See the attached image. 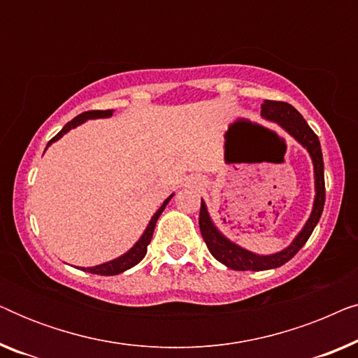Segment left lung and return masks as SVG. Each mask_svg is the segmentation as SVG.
<instances>
[{
    "label": "left lung",
    "instance_id": "left-lung-1",
    "mask_svg": "<svg viewBox=\"0 0 358 358\" xmlns=\"http://www.w3.org/2000/svg\"><path fill=\"white\" fill-rule=\"evenodd\" d=\"M261 115L266 120L277 124L282 130H285L292 138H295L308 151L313 163V174H315V200H313V208L306 223L303 224V228L287 248L272 254H257L249 251L246 248H241L239 244L224 236L217 224H215L212 217H210L207 203L202 199L199 227L203 241L207 244L208 251L212 252V256L218 262L224 264L228 268H233V271H268V268L283 266L305 246L308 238L311 236L313 229L320 222L322 208H324V163H322L320 138L310 129V125L306 124V120L303 119L300 112L292 104H288V102L266 99L261 106Z\"/></svg>",
    "mask_w": 358,
    "mask_h": 358
}]
</instances>
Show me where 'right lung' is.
Wrapping results in <instances>:
<instances>
[{
    "instance_id": "1",
    "label": "right lung",
    "mask_w": 358,
    "mask_h": 358,
    "mask_svg": "<svg viewBox=\"0 0 358 358\" xmlns=\"http://www.w3.org/2000/svg\"><path fill=\"white\" fill-rule=\"evenodd\" d=\"M112 114H114V110H90V112H83V114L76 115L75 119H73L71 122H68V124L63 127V129L58 131V134L53 136V138L48 141L47 143V148L50 146L52 143H55V141H58L62 138L63 135H66L68 131L76 129V127H80L81 124H85L86 120H94V119H109V117H112ZM45 148V151H47ZM43 151V153H45ZM174 197V194H171L168 199L164 200L163 203H161V207L156 210L153 217H151V220L148 222V224H146L145 231L141 233V236L138 238V241H136L134 246H131L129 251L122 254V256L112 259V261H107L104 264H99V266H92V267H78L81 268V271L85 272H91V273H97V275H117V273H122L125 271H129V268H131L134 266H136L141 259H143L146 256V249H148V244L151 241V238H153V231H155V227H156V222H158L159 215L163 213V210L166 208V205L169 203V200Z\"/></svg>"
}]
</instances>
